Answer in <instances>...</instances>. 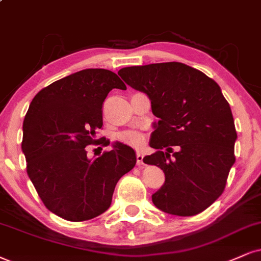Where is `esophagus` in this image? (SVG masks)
Segmentation results:
<instances>
[{
    "label": "esophagus",
    "instance_id": "1",
    "mask_svg": "<svg viewBox=\"0 0 261 261\" xmlns=\"http://www.w3.org/2000/svg\"><path fill=\"white\" fill-rule=\"evenodd\" d=\"M137 165L138 166L144 165V156H143V153L139 152V151L137 152Z\"/></svg>",
    "mask_w": 261,
    "mask_h": 261
}]
</instances>
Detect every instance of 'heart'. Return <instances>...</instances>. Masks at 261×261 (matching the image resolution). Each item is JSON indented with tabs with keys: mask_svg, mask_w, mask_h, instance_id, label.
I'll return each mask as SVG.
<instances>
[{
	"mask_svg": "<svg viewBox=\"0 0 261 261\" xmlns=\"http://www.w3.org/2000/svg\"><path fill=\"white\" fill-rule=\"evenodd\" d=\"M121 139L123 140L124 143L133 146H139L144 141L143 136H141L140 133H138V132H125L124 134L121 136Z\"/></svg>",
	"mask_w": 261,
	"mask_h": 261,
	"instance_id": "obj_1",
	"label": "heart"
}]
</instances>
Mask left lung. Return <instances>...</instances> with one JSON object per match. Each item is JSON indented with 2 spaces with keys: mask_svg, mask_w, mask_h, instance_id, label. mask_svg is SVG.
<instances>
[{
  "mask_svg": "<svg viewBox=\"0 0 261 261\" xmlns=\"http://www.w3.org/2000/svg\"><path fill=\"white\" fill-rule=\"evenodd\" d=\"M118 75L149 96L159 117L150 139L156 152L144 157L166 176L152 195L153 204L179 217L203 212L223 194L234 163L237 133L220 87L199 70L176 62L123 67Z\"/></svg>",
  "mask_w": 261,
  "mask_h": 261,
  "instance_id": "8db88e82",
  "label": "left lung"
}]
</instances>
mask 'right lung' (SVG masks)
Instances as JSON below:
<instances>
[{
	"label": "right lung",
	"instance_id": "add662e5",
	"mask_svg": "<svg viewBox=\"0 0 261 261\" xmlns=\"http://www.w3.org/2000/svg\"><path fill=\"white\" fill-rule=\"evenodd\" d=\"M114 88H127L115 72L81 70L41 89L25 115L28 175L44 205L65 220H89L108 211L117 181L137 163L134 150L118 141L101 156L87 157V145L110 144L95 136L102 102Z\"/></svg>",
	"mask_w": 261,
	"mask_h": 261
}]
</instances>
